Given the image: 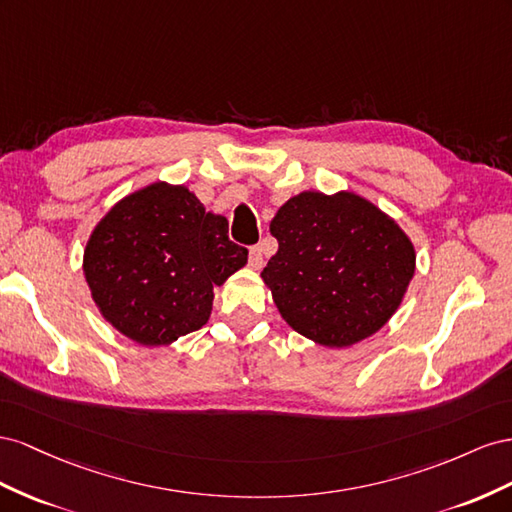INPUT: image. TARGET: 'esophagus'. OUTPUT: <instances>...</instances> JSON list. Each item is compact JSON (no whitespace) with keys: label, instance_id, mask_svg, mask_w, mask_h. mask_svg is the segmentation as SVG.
<instances>
[{"label":"esophagus","instance_id":"esophagus-1","mask_svg":"<svg viewBox=\"0 0 512 512\" xmlns=\"http://www.w3.org/2000/svg\"><path fill=\"white\" fill-rule=\"evenodd\" d=\"M248 266L253 270H259L264 266V251H261V246H251L248 248Z\"/></svg>","mask_w":512,"mask_h":512}]
</instances>
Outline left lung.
<instances>
[{
	"instance_id": "8db88e82",
	"label": "left lung",
	"mask_w": 512,
	"mask_h": 512,
	"mask_svg": "<svg viewBox=\"0 0 512 512\" xmlns=\"http://www.w3.org/2000/svg\"><path fill=\"white\" fill-rule=\"evenodd\" d=\"M270 231L279 251L261 279L287 324L319 345L371 337L399 309L414 276L410 238L354 193L291 197Z\"/></svg>"
}]
</instances>
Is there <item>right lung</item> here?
I'll list each match as a JSON object with an SVG mask.
<instances>
[{"label":"right lung","instance_id":"add662e5","mask_svg":"<svg viewBox=\"0 0 512 512\" xmlns=\"http://www.w3.org/2000/svg\"><path fill=\"white\" fill-rule=\"evenodd\" d=\"M227 218L184 186L156 182L128 195L96 225L83 272L113 328L141 345H167L206 324L214 285L246 264Z\"/></svg>","mask_w":512,"mask_h":512}]
</instances>
